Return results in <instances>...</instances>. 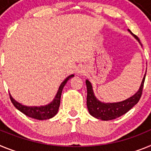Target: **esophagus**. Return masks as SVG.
Masks as SVG:
<instances>
[{
    "label": "esophagus",
    "instance_id": "esophagus-1",
    "mask_svg": "<svg viewBox=\"0 0 151 151\" xmlns=\"http://www.w3.org/2000/svg\"><path fill=\"white\" fill-rule=\"evenodd\" d=\"M77 73L80 74H83L85 73V68H82V67L79 68H78V70H77Z\"/></svg>",
    "mask_w": 151,
    "mask_h": 151
}]
</instances>
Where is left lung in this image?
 Wrapping results in <instances>:
<instances>
[{
    "label": "left lung",
    "mask_w": 151,
    "mask_h": 151,
    "mask_svg": "<svg viewBox=\"0 0 151 151\" xmlns=\"http://www.w3.org/2000/svg\"><path fill=\"white\" fill-rule=\"evenodd\" d=\"M128 31L140 42V39L136 35L132 33L130 29H128ZM145 76H146V74L143 78L140 89L134 95L132 96V97L126 99V100L115 103H103L96 99L93 94V92L91 83H90V81L86 80V89H87L86 106H87L90 115L96 118V119L108 121V120H112V119L120 117L122 115L128 112L134 105L138 103V101L141 99L143 88H144Z\"/></svg>",
    "instance_id": "left-lung-1"
}]
</instances>
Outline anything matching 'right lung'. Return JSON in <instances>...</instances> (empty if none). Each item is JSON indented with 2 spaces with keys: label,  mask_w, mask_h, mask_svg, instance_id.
Returning <instances> with one entry per match:
<instances>
[{
  "label": "right lung",
  "mask_w": 151,
  "mask_h": 151,
  "mask_svg": "<svg viewBox=\"0 0 151 151\" xmlns=\"http://www.w3.org/2000/svg\"><path fill=\"white\" fill-rule=\"evenodd\" d=\"M72 77H74V75L69 76L63 81L61 83V86H59L58 91L57 94H56L55 97L53 99L52 103L50 104L46 105L45 106L41 107H28L24 106L23 105H21L20 103H17V101L14 100L12 98V96L10 94V99L14 104V106L19 110L21 112H23L26 115L29 116L32 119H36L38 120H45V119H49L51 118L54 117L55 115L57 114L58 111V108L60 106V101H61V93H62V90L65 86V83H67V81L69 79H70Z\"/></svg>",
  "instance_id": "obj_1"
}]
</instances>
